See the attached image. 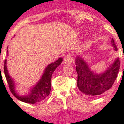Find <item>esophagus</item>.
Instances as JSON below:
<instances>
[{
    "label": "esophagus",
    "mask_w": 124,
    "mask_h": 124,
    "mask_svg": "<svg viewBox=\"0 0 124 124\" xmlns=\"http://www.w3.org/2000/svg\"><path fill=\"white\" fill-rule=\"evenodd\" d=\"M72 61H73V58H72V57L70 55V54L66 55L65 58H64V62L65 63V64H71Z\"/></svg>",
    "instance_id": "obj_1"
}]
</instances>
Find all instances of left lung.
<instances>
[{"label": "left lung", "instance_id": "1", "mask_svg": "<svg viewBox=\"0 0 124 124\" xmlns=\"http://www.w3.org/2000/svg\"><path fill=\"white\" fill-rule=\"evenodd\" d=\"M112 43L115 50H117L113 39H112ZM75 61L78 88L83 93L89 96L100 95L112 88L120 69V62L118 58L101 74H96L91 71L88 64L80 56H77Z\"/></svg>", "mask_w": 124, "mask_h": 124}]
</instances>
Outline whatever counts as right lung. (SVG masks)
Returning <instances> with one entry per match:
<instances>
[{"instance_id": "add662e5", "label": "right lung", "mask_w": 124, "mask_h": 124, "mask_svg": "<svg viewBox=\"0 0 124 124\" xmlns=\"http://www.w3.org/2000/svg\"><path fill=\"white\" fill-rule=\"evenodd\" d=\"M62 60H63L62 58H59L55 62H53L48 65L45 70L41 79L39 80V81L38 82L36 86L31 89V93L26 96H20L16 93L14 81H12V78L10 77L7 72L6 60H5L4 65V74L7 83L9 85V89L12 93V94L19 100L27 103L35 104L42 101L43 100L46 99L48 96L49 95L51 91V79L53 72L55 70V69L61 64Z\"/></svg>"}]
</instances>
